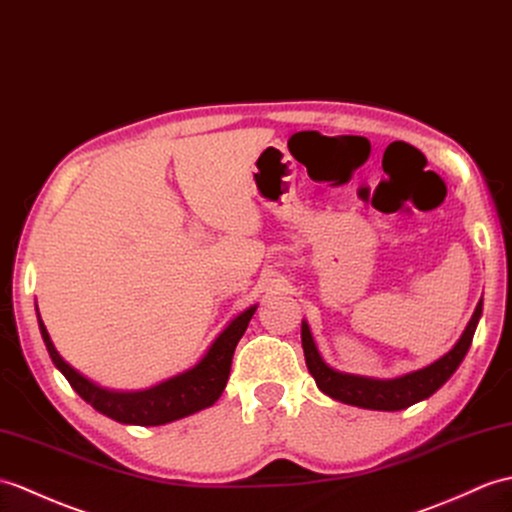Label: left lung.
<instances>
[{"label": "left lung", "instance_id": "1", "mask_svg": "<svg viewBox=\"0 0 512 512\" xmlns=\"http://www.w3.org/2000/svg\"><path fill=\"white\" fill-rule=\"evenodd\" d=\"M480 316H482V299L478 305H475V312L465 331H462L460 340L443 355V358H438L436 362L419 368V371H412L392 379L351 375V373H342V371H336V368H331L323 360V355L318 353L310 325L303 320L301 342H303L305 364L310 368L312 377L316 379V386L331 399L349 403V406L366 408V410H386V412L406 410L414 406V403L432 397L434 392L456 373V368L460 366L462 360H465V355L471 347V340L475 334V327L480 323Z\"/></svg>", "mask_w": 512, "mask_h": 512}]
</instances>
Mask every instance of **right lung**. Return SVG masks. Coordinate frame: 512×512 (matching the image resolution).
Wrapping results in <instances>:
<instances>
[{"mask_svg":"<svg viewBox=\"0 0 512 512\" xmlns=\"http://www.w3.org/2000/svg\"><path fill=\"white\" fill-rule=\"evenodd\" d=\"M255 310L257 305H251L246 307L242 314H237L231 323L224 327L222 334L213 340V344L198 360V364H194L192 368H187V371L174 377L163 379L157 386L130 392L102 388L98 384H93L85 375H80L76 368L69 366L61 358V353L56 351L54 342L43 325L41 314H37V318L43 342L54 366L67 377L69 386L74 388L89 406H93L100 414H104V417H109L117 423L148 427L165 425L189 417V414L205 410L220 399L231 373L235 347L244 336Z\"/></svg>","mask_w":512,"mask_h":512,"instance_id":"add662e5","label":"right lung"}]
</instances>
